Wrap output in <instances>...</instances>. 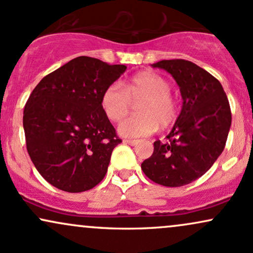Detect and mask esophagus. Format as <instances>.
Here are the masks:
<instances>
[{"label":"esophagus","instance_id":"34e87169","mask_svg":"<svg viewBox=\"0 0 253 253\" xmlns=\"http://www.w3.org/2000/svg\"><path fill=\"white\" fill-rule=\"evenodd\" d=\"M124 143L130 145V146H134V145L138 144V140H133V139H125Z\"/></svg>","mask_w":253,"mask_h":253}]
</instances>
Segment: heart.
Instances as JSON below:
<instances>
[{"instance_id":"b5f03b06","label":"heart","mask_w":253,"mask_h":253,"mask_svg":"<svg viewBox=\"0 0 253 253\" xmlns=\"http://www.w3.org/2000/svg\"><path fill=\"white\" fill-rule=\"evenodd\" d=\"M170 83L155 72H141L125 84L113 83L101 95V108L113 123L123 120L132 102L136 106L138 115L129 117L119 125L121 135L128 138L149 135L159 128H169L178 118V106L171 96Z\"/></svg>"}]
</instances>
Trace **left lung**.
I'll use <instances>...</instances> for the list:
<instances>
[{"instance_id":"8db88e82","label":"left lung","mask_w":253,"mask_h":253,"mask_svg":"<svg viewBox=\"0 0 253 253\" xmlns=\"http://www.w3.org/2000/svg\"><path fill=\"white\" fill-rule=\"evenodd\" d=\"M152 68L175 78L183 104L168 141L153 143L152 156L141 169L158 184L182 187L207 172L221 155L231 128V108L221 83L196 64L171 59Z\"/></svg>"}]
</instances>
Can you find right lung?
I'll return each mask as SVG.
<instances>
[{"instance_id": "add662e5", "label": "right lung", "mask_w": 253, "mask_h": 253, "mask_svg": "<svg viewBox=\"0 0 253 253\" xmlns=\"http://www.w3.org/2000/svg\"><path fill=\"white\" fill-rule=\"evenodd\" d=\"M81 56L40 81L24 110V129L34 167L68 193L94 188L106 176L121 139L101 108V95L126 71Z\"/></svg>"}]
</instances>
